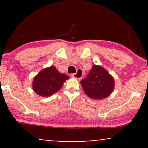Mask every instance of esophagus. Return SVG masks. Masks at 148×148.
<instances>
[{
	"mask_svg": "<svg viewBox=\"0 0 148 148\" xmlns=\"http://www.w3.org/2000/svg\"><path fill=\"white\" fill-rule=\"evenodd\" d=\"M71 76L72 77L77 78V79H82V76H83L82 71L81 69H78L76 73L71 74Z\"/></svg>",
	"mask_w": 148,
	"mask_h": 148,
	"instance_id": "obj_1",
	"label": "esophagus"
}]
</instances>
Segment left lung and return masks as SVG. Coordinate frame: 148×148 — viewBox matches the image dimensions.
Returning a JSON list of instances; mask_svg holds the SVG:
<instances>
[{
    "instance_id": "8db88e82",
    "label": "left lung",
    "mask_w": 148,
    "mask_h": 148,
    "mask_svg": "<svg viewBox=\"0 0 148 148\" xmlns=\"http://www.w3.org/2000/svg\"><path fill=\"white\" fill-rule=\"evenodd\" d=\"M81 85L85 94L90 98L102 100L112 94L114 81L104 68L95 64L86 77L81 81Z\"/></svg>"
}]
</instances>
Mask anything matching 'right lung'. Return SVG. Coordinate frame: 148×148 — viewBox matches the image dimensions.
<instances>
[{
  "instance_id": "add662e5",
  "label": "right lung",
  "mask_w": 148,
  "mask_h": 148,
  "mask_svg": "<svg viewBox=\"0 0 148 148\" xmlns=\"http://www.w3.org/2000/svg\"><path fill=\"white\" fill-rule=\"evenodd\" d=\"M69 79V76L60 73L55 66H51L38 73L34 78L32 88L40 96H50L57 92Z\"/></svg>"
}]
</instances>
